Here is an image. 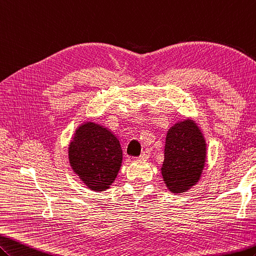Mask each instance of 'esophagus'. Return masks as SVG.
<instances>
[{"mask_svg": "<svg viewBox=\"0 0 256 256\" xmlns=\"http://www.w3.org/2000/svg\"><path fill=\"white\" fill-rule=\"evenodd\" d=\"M151 156V152L149 150H144L142 153L140 154V158H149Z\"/></svg>", "mask_w": 256, "mask_h": 256, "instance_id": "obj_1", "label": "esophagus"}]
</instances>
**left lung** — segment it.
Returning <instances> with one entry per match:
<instances>
[{
    "label": "left lung",
    "instance_id": "8db88e82",
    "mask_svg": "<svg viewBox=\"0 0 256 256\" xmlns=\"http://www.w3.org/2000/svg\"><path fill=\"white\" fill-rule=\"evenodd\" d=\"M206 141L192 119L168 129L161 168L164 183L174 194L188 190L200 180L206 162Z\"/></svg>",
    "mask_w": 256,
    "mask_h": 256
}]
</instances>
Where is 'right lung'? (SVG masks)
<instances>
[{
    "label": "right lung",
    "mask_w": 256,
    "mask_h": 256,
    "mask_svg": "<svg viewBox=\"0 0 256 256\" xmlns=\"http://www.w3.org/2000/svg\"><path fill=\"white\" fill-rule=\"evenodd\" d=\"M70 166L90 190L103 192L117 178L122 150L110 130L95 122H84L76 130L69 146Z\"/></svg>",
    "instance_id": "obj_1"
}]
</instances>
